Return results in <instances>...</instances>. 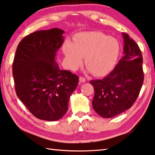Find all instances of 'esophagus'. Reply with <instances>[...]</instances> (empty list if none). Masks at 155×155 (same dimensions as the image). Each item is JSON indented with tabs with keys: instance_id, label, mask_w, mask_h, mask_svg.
Here are the masks:
<instances>
[{
	"instance_id": "esophagus-1",
	"label": "esophagus",
	"mask_w": 155,
	"mask_h": 155,
	"mask_svg": "<svg viewBox=\"0 0 155 155\" xmlns=\"http://www.w3.org/2000/svg\"><path fill=\"white\" fill-rule=\"evenodd\" d=\"M80 82H82V83H84L86 82V79L83 77H80Z\"/></svg>"
}]
</instances>
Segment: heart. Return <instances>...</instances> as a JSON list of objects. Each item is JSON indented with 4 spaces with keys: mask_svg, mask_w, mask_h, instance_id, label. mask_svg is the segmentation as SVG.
<instances>
[{
    "mask_svg": "<svg viewBox=\"0 0 155 155\" xmlns=\"http://www.w3.org/2000/svg\"><path fill=\"white\" fill-rule=\"evenodd\" d=\"M62 50L69 67L78 69L85 58L86 67L94 75L101 76L110 73L117 61L120 45L113 37L100 32H89L78 35L74 42L68 40Z\"/></svg>",
    "mask_w": 155,
    "mask_h": 155,
    "instance_id": "1",
    "label": "heart"
}]
</instances>
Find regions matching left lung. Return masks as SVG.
Instances as JSON below:
<instances>
[{"mask_svg": "<svg viewBox=\"0 0 155 155\" xmlns=\"http://www.w3.org/2000/svg\"><path fill=\"white\" fill-rule=\"evenodd\" d=\"M124 56L102 80L90 83L94 90V110L104 118H112L129 109L136 101L143 82V58L139 46L123 32Z\"/></svg>", "mask_w": 155, "mask_h": 155, "instance_id": "8db88e82", "label": "left lung"}]
</instances>
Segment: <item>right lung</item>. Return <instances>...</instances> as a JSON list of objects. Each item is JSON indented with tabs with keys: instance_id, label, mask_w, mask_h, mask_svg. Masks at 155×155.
<instances>
[{
	"instance_id": "right-lung-1",
	"label": "right lung",
	"mask_w": 155,
	"mask_h": 155,
	"mask_svg": "<svg viewBox=\"0 0 155 155\" xmlns=\"http://www.w3.org/2000/svg\"><path fill=\"white\" fill-rule=\"evenodd\" d=\"M64 31L58 28L39 31L21 39L13 62L18 98L35 117L48 121L61 118L68 110L78 76L61 70L56 51L63 43Z\"/></svg>"
}]
</instances>
